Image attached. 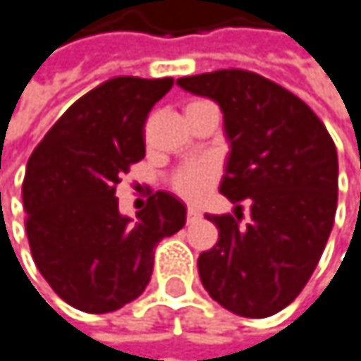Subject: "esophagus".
I'll list each match as a JSON object with an SVG mask.
<instances>
[{"instance_id":"obj_1","label":"esophagus","mask_w":361,"mask_h":361,"mask_svg":"<svg viewBox=\"0 0 361 361\" xmlns=\"http://www.w3.org/2000/svg\"><path fill=\"white\" fill-rule=\"evenodd\" d=\"M186 216H188V222H192V220H197V218H201V212H199L197 207H188V212H186Z\"/></svg>"}]
</instances>
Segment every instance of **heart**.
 Segmentation results:
<instances>
[{
    "label": "heart",
    "instance_id": "obj_1",
    "mask_svg": "<svg viewBox=\"0 0 361 361\" xmlns=\"http://www.w3.org/2000/svg\"><path fill=\"white\" fill-rule=\"evenodd\" d=\"M218 177V169L212 160H192L179 166L171 177V188L188 201L201 199Z\"/></svg>",
    "mask_w": 361,
    "mask_h": 361
}]
</instances>
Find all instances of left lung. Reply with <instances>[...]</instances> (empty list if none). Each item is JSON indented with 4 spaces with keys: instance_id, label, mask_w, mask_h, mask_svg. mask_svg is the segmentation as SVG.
I'll list each match as a JSON object with an SVG mask.
<instances>
[{
    "instance_id": "left-lung-1",
    "label": "left lung",
    "mask_w": 361,
    "mask_h": 361,
    "mask_svg": "<svg viewBox=\"0 0 361 361\" xmlns=\"http://www.w3.org/2000/svg\"><path fill=\"white\" fill-rule=\"evenodd\" d=\"M177 85L220 106L231 147L220 192L235 214L207 216L218 242L199 257L203 287L240 317L276 314L306 287L331 233L336 145L304 100L257 72L216 70Z\"/></svg>"
}]
</instances>
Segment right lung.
Instances as JSON below:
<instances>
[{"label": "right lung", "mask_w": 361, "mask_h": 361, "mask_svg": "<svg viewBox=\"0 0 361 361\" xmlns=\"http://www.w3.org/2000/svg\"><path fill=\"white\" fill-rule=\"evenodd\" d=\"M173 79L115 76L76 100L34 149L23 182L32 257L51 289L83 312H113L152 278L154 248L186 224V205L158 190L137 218L115 188L143 160V126Z\"/></svg>", "instance_id": "1"}]
</instances>
